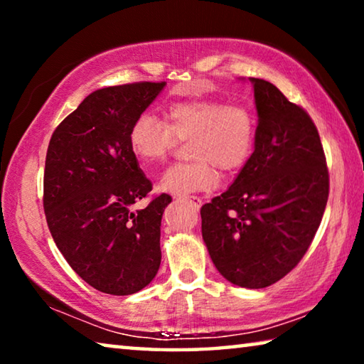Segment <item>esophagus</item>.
I'll return each mask as SVG.
<instances>
[{
	"mask_svg": "<svg viewBox=\"0 0 364 364\" xmlns=\"http://www.w3.org/2000/svg\"><path fill=\"white\" fill-rule=\"evenodd\" d=\"M186 202L194 208H200V205H202V199H200V197H196V196L189 197V199H186Z\"/></svg>",
	"mask_w": 364,
	"mask_h": 364,
	"instance_id": "esophagus-1",
	"label": "esophagus"
}]
</instances>
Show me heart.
<instances>
[{
  "label": "heart",
  "mask_w": 364,
  "mask_h": 364,
  "mask_svg": "<svg viewBox=\"0 0 364 364\" xmlns=\"http://www.w3.org/2000/svg\"><path fill=\"white\" fill-rule=\"evenodd\" d=\"M257 122L241 104L220 101L175 102L165 110V122L141 114L128 134L130 147L144 168L162 164L178 141H189L193 164L173 165L159 180V189L173 196L212 191L218 184L215 167L236 171L250 159Z\"/></svg>",
  "instance_id": "obj_1"
}]
</instances>
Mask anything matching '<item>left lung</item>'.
<instances>
[{
  "label": "left lung",
  "mask_w": 364,
  "mask_h": 364,
  "mask_svg": "<svg viewBox=\"0 0 364 364\" xmlns=\"http://www.w3.org/2000/svg\"><path fill=\"white\" fill-rule=\"evenodd\" d=\"M258 125L250 159L202 205V237L232 284L263 289L295 268L321 223L329 173L315 123L273 83L249 78Z\"/></svg>",
  "instance_id": "left-lung-1"
}]
</instances>
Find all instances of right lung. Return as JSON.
<instances>
[{"label": "right lung", "mask_w": 364, "mask_h": 364, "mask_svg": "<svg viewBox=\"0 0 364 364\" xmlns=\"http://www.w3.org/2000/svg\"><path fill=\"white\" fill-rule=\"evenodd\" d=\"M165 85L96 90L49 141L43 196L49 231L72 269L104 294L139 292L160 267V223L171 197L160 194L146 208L132 210L152 183L128 134Z\"/></svg>", "instance_id": "obj_1"}]
</instances>
